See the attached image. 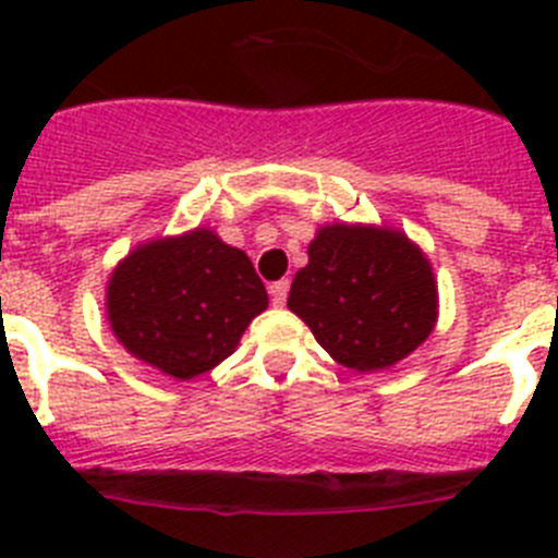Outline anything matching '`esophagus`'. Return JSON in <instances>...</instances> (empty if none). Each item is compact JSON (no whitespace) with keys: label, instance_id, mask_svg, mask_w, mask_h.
<instances>
[{"label":"esophagus","instance_id":"34e87169","mask_svg":"<svg viewBox=\"0 0 558 558\" xmlns=\"http://www.w3.org/2000/svg\"><path fill=\"white\" fill-rule=\"evenodd\" d=\"M288 279H279V282L270 284V302H274V307H284V302H288Z\"/></svg>","mask_w":558,"mask_h":558}]
</instances>
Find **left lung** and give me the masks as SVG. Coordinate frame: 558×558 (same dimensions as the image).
Here are the masks:
<instances>
[{
    "instance_id": "1",
    "label": "left lung",
    "mask_w": 558,
    "mask_h": 558,
    "mask_svg": "<svg viewBox=\"0 0 558 558\" xmlns=\"http://www.w3.org/2000/svg\"><path fill=\"white\" fill-rule=\"evenodd\" d=\"M288 307L354 372L399 363L438 318L430 259L402 231L332 223L318 229Z\"/></svg>"
}]
</instances>
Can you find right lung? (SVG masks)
<instances>
[{"label": "right lung", "instance_id": "1", "mask_svg": "<svg viewBox=\"0 0 558 558\" xmlns=\"http://www.w3.org/2000/svg\"><path fill=\"white\" fill-rule=\"evenodd\" d=\"M265 307L268 293L245 251L209 229L133 248L106 290L117 340L175 379L198 377L229 357Z\"/></svg>", "mask_w": 558, "mask_h": 558}]
</instances>
